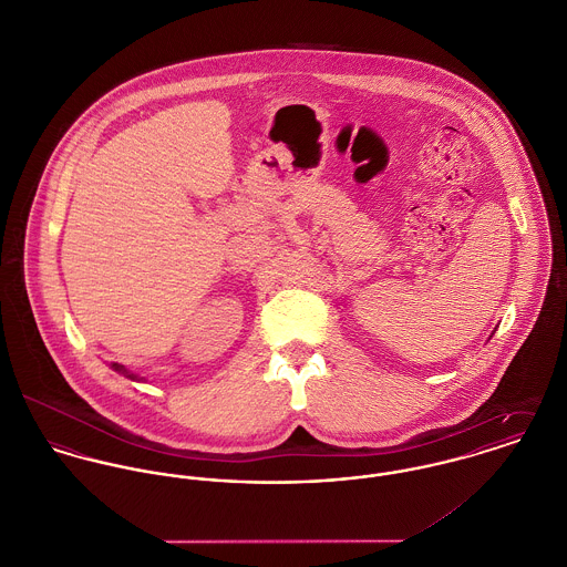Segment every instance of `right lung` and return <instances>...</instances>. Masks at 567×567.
Listing matches in <instances>:
<instances>
[{
  "mask_svg": "<svg viewBox=\"0 0 567 567\" xmlns=\"http://www.w3.org/2000/svg\"><path fill=\"white\" fill-rule=\"evenodd\" d=\"M111 368H113V370H115V372H120V374H124V377L132 378V380H143V378H138V377H136V374H130V372H127L126 368H124V365H120V363H113V365H111Z\"/></svg>",
  "mask_w": 567,
  "mask_h": 567,
  "instance_id": "obj_1",
  "label": "right lung"
}]
</instances>
